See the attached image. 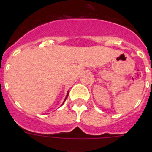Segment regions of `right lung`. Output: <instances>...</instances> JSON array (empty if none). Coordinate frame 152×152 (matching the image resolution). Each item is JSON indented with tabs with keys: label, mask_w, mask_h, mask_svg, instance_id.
Here are the masks:
<instances>
[{
	"label": "right lung",
	"mask_w": 152,
	"mask_h": 152,
	"mask_svg": "<svg viewBox=\"0 0 152 152\" xmlns=\"http://www.w3.org/2000/svg\"><path fill=\"white\" fill-rule=\"evenodd\" d=\"M68 94H67V96H66V97H65V100H66V98L68 97Z\"/></svg>",
	"instance_id": "right-lung-1"
}]
</instances>
